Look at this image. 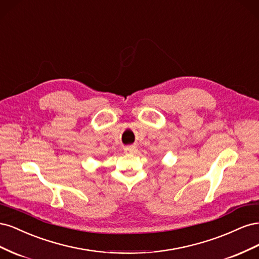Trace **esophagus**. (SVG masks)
Masks as SVG:
<instances>
[{"label":"esophagus","instance_id":"34e87169","mask_svg":"<svg viewBox=\"0 0 259 259\" xmlns=\"http://www.w3.org/2000/svg\"><path fill=\"white\" fill-rule=\"evenodd\" d=\"M125 150V152H128V153H134V152H136L137 151V149H136V147H134V146H132V147H126L124 149Z\"/></svg>","mask_w":259,"mask_h":259}]
</instances>
